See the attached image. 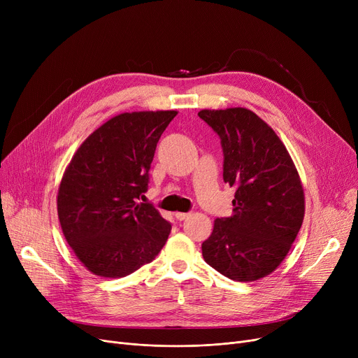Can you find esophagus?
<instances>
[{"label": "esophagus", "mask_w": 358, "mask_h": 358, "mask_svg": "<svg viewBox=\"0 0 358 358\" xmlns=\"http://www.w3.org/2000/svg\"><path fill=\"white\" fill-rule=\"evenodd\" d=\"M187 217H190V213H182V212H177V213H176V219L180 220V222H181V220H185Z\"/></svg>", "instance_id": "obj_1"}]
</instances>
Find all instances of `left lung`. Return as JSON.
Masks as SVG:
<instances>
[{"label":"left lung","instance_id":"obj_1","mask_svg":"<svg viewBox=\"0 0 358 358\" xmlns=\"http://www.w3.org/2000/svg\"><path fill=\"white\" fill-rule=\"evenodd\" d=\"M220 138L223 181L235 187L234 215L217 217L201 243L204 261L235 281L273 273L290 251L305 216L296 166L274 130L248 108L201 110Z\"/></svg>","mask_w":358,"mask_h":358}]
</instances>
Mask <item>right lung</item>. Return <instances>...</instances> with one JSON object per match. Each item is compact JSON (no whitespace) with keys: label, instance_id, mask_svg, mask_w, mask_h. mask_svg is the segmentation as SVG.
Returning <instances> with one entry per match:
<instances>
[{"label":"right lung","instance_id":"1","mask_svg":"<svg viewBox=\"0 0 358 358\" xmlns=\"http://www.w3.org/2000/svg\"><path fill=\"white\" fill-rule=\"evenodd\" d=\"M177 111H134L110 119L72 157L58 192L69 247L88 271L119 278L148 264L171 232L148 192L157 143Z\"/></svg>","mask_w":358,"mask_h":358}]
</instances>
